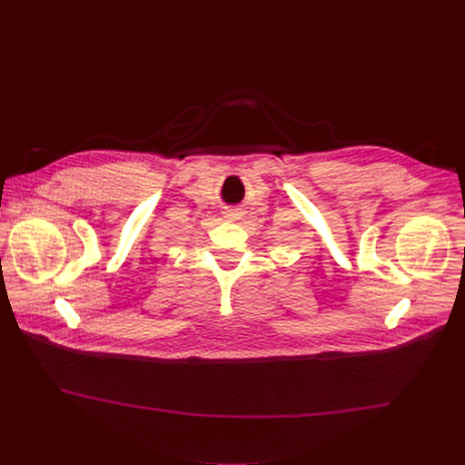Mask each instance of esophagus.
Listing matches in <instances>:
<instances>
[{
  "instance_id": "34e87169",
  "label": "esophagus",
  "mask_w": 465,
  "mask_h": 465,
  "mask_svg": "<svg viewBox=\"0 0 465 465\" xmlns=\"http://www.w3.org/2000/svg\"><path fill=\"white\" fill-rule=\"evenodd\" d=\"M224 217L228 221H239L241 219V210L239 208H226L224 210Z\"/></svg>"
}]
</instances>
